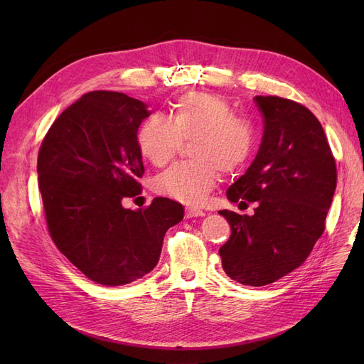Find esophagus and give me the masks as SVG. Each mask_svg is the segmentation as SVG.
I'll list each match as a JSON object with an SVG mask.
<instances>
[{"label": "esophagus", "mask_w": 364, "mask_h": 364, "mask_svg": "<svg viewBox=\"0 0 364 364\" xmlns=\"http://www.w3.org/2000/svg\"><path fill=\"white\" fill-rule=\"evenodd\" d=\"M205 211L202 209H197V208H186L185 209V217L186 218H193V217H205Z\"/></svg>", "instance_id": "obj_1"}]
</instances>
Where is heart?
I'll list each match as a JSON object with an SVG mask.
<instances>
[{"instance_id": "1", "label": "heart", "mask_w": 364, "mask_h": 364, "mask_svg": "<svg viewBox=\"0 0 364 364\" xmlns=\"http://www.w3.org/2000/svg\"><path fill=\"white\" fill-rule=\"evenodd\" d=\"M230 112L223 97L188 92L173 103L168 118L153 114L142 121L136 144L153 165L167 164L182 139H193V161L174 164L156 176L155 190L159 194L199 205L215 188L220 170L232 173L243 167L255 146V130L247 118Z\"/></svg>"}]
</instances>
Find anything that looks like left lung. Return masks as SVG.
I'll return each mask as SVG.
<instances>
[{"instance_id":"1","label":"left lung","mask_w":364,"mask_h":364,"mask_svg":"<svg viewBox=\"0 0 364 364\" xmlns=\"http://www.w3.org/2000/svg\"><path fill=\"white\" fill-rule=\"evenodd\" d=\"M264 118L259 150L226 191L238 206L257 202L255 214L223 209L230 238L220 247L230 279L262 287L308 258L323 234L337 185L336 161L311 111L281 97H255Z\"/></svg>"}]
</instances>
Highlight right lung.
<instances>
[{
	"instance_id": "1",
	"label": "right lung",
	"mask_w": 364,
	"mask_h": 364,
	"mask_svg": "<svg viewBox=\"0 0 364 364\" xmlns=\"http://www.w3.org/2000/svg\"><path fill=\"white\" fill-rule=\"evenodd\" d=\"M150 114L123 92L85 94L56 118L39 150V190L54 245L85 277L109 287L155 269L165 232L183 218V206L165 197L146 209L123 206L142 188L136 132Z\"/></svg>"
}]
</instances>
